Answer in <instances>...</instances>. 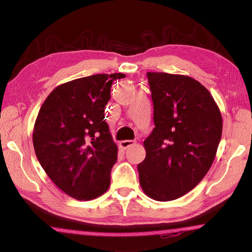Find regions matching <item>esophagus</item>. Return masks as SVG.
Returning <instances> with one entry per match:
<instances>
[{"instance_id":"obj_1","label":"esophagus","mask_w":252,"mask_h":252,"mask_svg":"<svg viewBox=\"0 0 252 252\" xmlns=\"http://www.w3.org/2000/svg\"><path fill=\"white\" fill-rule=\"evenodd\" d=\"M133 144H134V142L131 141V140H125V141L120 142V147L123 148V149H127L128 147L132 146Z\"/></svg>"}]
</instances>
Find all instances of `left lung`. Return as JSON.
I'll list each match as a JSON object with an SVG mask.
<instances>
[{"label":"left lung","mask_w":252,"mask_h":252,"mask_svg":"<svg viewBox=\"0 0 252 252\" xmlns=\"http://www.w3.org/2000/svg\"><path fill=\"white\" fill-rule=\"evenodd\" d=\"M155 128L138 165L143 191L156 201L177 200L210 169L222 136L217 103L200 82L181 74L147 72Z\"/></svg>","instance_id":"obj_1"}]
</instances>
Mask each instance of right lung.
Wrapping results in <instances>:
<instances>
[{
    "label": "right lung",
    "mask_w": 252,
    "mask_h": 252,
    "mask_svg": "<svg viewBox=\"0 0 252 252\" xmlns=\"http://www.w3.org/2000/svg\"><path fill=\"white\" fill-rule=\"evenodd\" d=\"M123 73L94 74L53 89L37 114L33 147L45 172L66 194L80 201L107 191L118 147L105 122L113 81Z\"/></svg>",
    "instance_id": "obj_1"
}]
</instances>
